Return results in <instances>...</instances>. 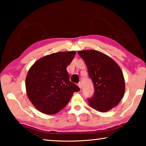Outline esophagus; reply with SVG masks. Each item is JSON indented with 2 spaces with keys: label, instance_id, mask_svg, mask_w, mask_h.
Returning <instances> with one entry per match:
<instances>
[{
  "label": "esophagus",
  "instance_id": "esophagus-1",
  "mask_svg": "<svg viewBox=\"0 0 146 146\" xmlns=\"http://www.w3.org/2000/svg\"><path fill=\"white\" fill-rule=\"evenodd\" d=\"M78 86L79 88H80V89L82 88V85H81V83H80V82H79V83L78 84Z\"/></svg>",
  "mask_w": 146,
  "mask_h": 146
}]
</instances>
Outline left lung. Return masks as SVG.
<instances>
[{
    "label": "left lung",
    "instance_id": "left-lung-1",
    "mask_svg": "<svg viewBox=\"0 0 146 146\" xmlns=\"http://www.w3.org/2000/svg\"><path fill=\"white\" fill-rule=\"evenodd\" d=\"M87 66L95 92L88 99L89 105L100 112H106L117 106L123 97L125 80L122 71L110 56L98 51H79Z\"/></svg>",
    "mask_w": 146,
    "mask_h": 146
}]
</instances>
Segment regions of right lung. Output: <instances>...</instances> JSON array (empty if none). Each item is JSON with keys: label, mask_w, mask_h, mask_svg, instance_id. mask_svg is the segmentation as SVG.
<instances>
[{"label": "right lung", "mask_w": 146, "mask_h": 146, "mask_svg": "<svg viewBox=\"0 0 146 146\" xmlns=\"http://www.w3.org/2000/svg\"><path fill=\"white\" fill-rule=\"evenodd\" d=\"M75 54V51L50 54L38 59L29 70L26 93L39 111L56 114L67 105L74 92L80 91L70 82L66 70Z\"/></svg>", "instance_id": "add662e5"}]
</instances>
